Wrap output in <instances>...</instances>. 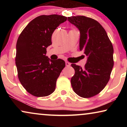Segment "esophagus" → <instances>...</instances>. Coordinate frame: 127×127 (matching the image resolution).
I'll return each mask as SVG.
<instances>
[{"mask_svg":"<svg viewBox=\"0 0 127 127\" xmlns=\"http://www.w3.org/2000/svg\"><path fill=\"white\" fill-rule=\"evenodd\" d=\"M65 64H66V66H70V63H69V62L67 61L65 62Z\"/></svg>","mask_w":127,"mask_h":127,"instance_id":"esophagus-1","label":"esophagus"}]
</instances>
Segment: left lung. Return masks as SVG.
I'll return each mask as SVG.
<instances>
[{"instance_id": "8db88e82", "label": "left lung", "mask_w": 127, "mask_h": 127, "mask_svg": "<svg viewBox=\"0 0 127 127\" xmlns=\"http://www.w3.org/2000/svg\"><path fill=\"white\" fill-rule=\"evenodd\" d=\"M68 21L80 31L79 47L87 57L84 68L72 64L75 73L73 90L83 98L100 93L108 83L113 67V47L107 33L96 20L85 16L70 17Z\"/></svg>"}]
</instances>
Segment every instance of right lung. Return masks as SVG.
Returning a JSON list of instances; mask_svg holds the SVG:
<instances>
[{
	"label": "right lung",
	"instance_id": "obj_1",
	"mask_svg": "<svg viewBox=\"0 0 127 127\" xmlns=\"http://www.w3.org/2000/svg\"><path fill=\"white\" fill-rule=\"evenodd\" d=\"M67 20L63 15H43L28 24L17 40L15 65L24 88L35 96H46L55 91L57 80L65 62L51 60L46 48L52 44L55 29Z\"/></svg>",
	"mask_w": 127,
	"mask_h": 127
}]
</instances>
